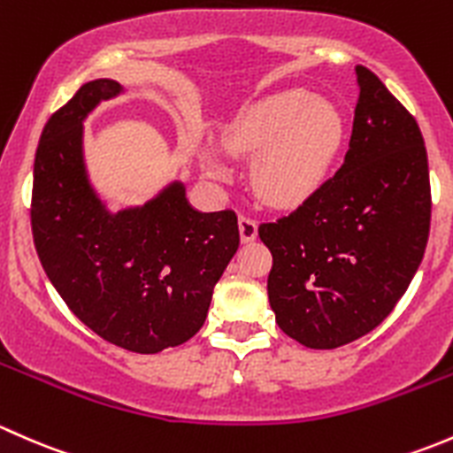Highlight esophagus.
Segmentation results:
<instances>
[{
    "label": "esophagus",
    "mask_w": 453,
    "mask_h": 453,
    "mask_svg": "<svg viewBox=\"0 0 453 453\" xmlns=\"http://www.w3.org/2000/svg\"><path fill=\"white\" fill-rule=\"evenodd\" d=\"M240 235L242 242H250L257 237V222H255L249 213H242L240 216Z\"/></svg>",
    "instance_id": "34e87169"
}]
</instances>
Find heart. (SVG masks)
Returning <instances> with one entry per match:
<instances>
[{"label":"heart","mask_w":453,"mask_h":453,"mask_svg":"<svg viewBox=\"0 0 453 453\" xmlns=\"http://www.w3.org/2000/svg\"><path fill=\"white\" fill-rule=\"evenodd\" d=\"M338 109L303 88H288L249 106L226 128L225 146L255 155L253 185L274 204L310 198L327 179L342 146Z\"/></svg>","instance_id":"1"}]
</instances>
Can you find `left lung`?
Here are the masks:
<instances>
[{"mask_svg": "<svg viewBox=\"0 0 453 453\" xmlns=\"http://www.w3.org/2000/svg\"><path fill=\"white\" fill-rule=\"evenodd\" d=\"M344 163L295 211L261 222L273 253L268 298L303 347L335 349L372 331L405 295L430 235L427 152L417 119L371 69Z\"/></svg>", "mask_w": 453, "mask_h": 453, "instance_id": "obj_1", "label": "left lung"}]
</instances>
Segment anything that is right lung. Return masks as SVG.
<instances>
[{"label":"right lung","mask_w":453,"mask_h":453,"mask_svg":"<svg viewBox=\"0 0 453 453\" xmlns=\"http://www.w3.org/2000/svg\"><path fill=\"white\" fill-rule=\"evenodd\" d=\"M93 81L60 106L35 157L30 225L36 255L69 310L106 342L158 353L204 325L213 288L240 246L233 209L198 213L172 185L146 207L111 216L88 189L82 119L118 96Z\"/></svg>","instance_id":"right-lung-1"}]
</instances>
